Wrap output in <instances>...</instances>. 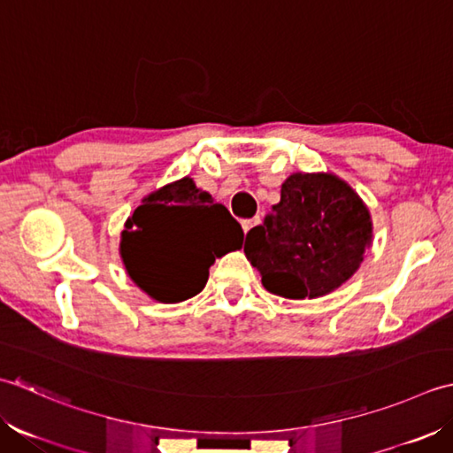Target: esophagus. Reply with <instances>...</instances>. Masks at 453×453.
Masks as SVG:
<instances>
[{
  "label": "esophagus",
  "mask_w": 453,
  "mask_h": 453,
  "mask_svg": "<svg viewBox=\"0 0 453 453\" xmlns=\"http://www.w3.org/2000/svg\"><path fill=\"white\" fill-rule=\"evenodd\" d=\"M256 225H260V217H256V219H246V220H242V228H244V233H246V234L250 233V230H252Z\"/></svg>",
  "instance_id": "1"
}]
</instances>
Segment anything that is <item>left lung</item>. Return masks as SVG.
<instances>
[{"label": "left lung", "instance_id": "left-lung-1", "mask_svg": "<svg viewBox=\"0 0 453 453\" xmlns=\"http://www.w3.org/2000/svg\"><path fill=\"white\" fill-rule=\"evenodd\" d=\"M373 238L372 215L334 173H291L244 254L264 288L285 299H317L357 272Z\"/></svg>", "mask_w": 453, "mask_h": 453}]
</instances>
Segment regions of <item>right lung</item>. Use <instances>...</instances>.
Returning <instances> with one entry per match:
<instances>
[{"label":"right lung","mask_w":453,"mask_h":453,"mask_svg":"<svg viewBox=\"0 0 453 453\" xmlns=\"http://www.w3.org/2000/svg\"><path fill=\"white\" fill-rule=\"evenodd\" d=\"M244 233L228 209L183 178L152 191L121 233L125 270L138 288L162 303L197 295L215 257L242 246Z\"/></svg>","instance_id":"obj_1"}]
</instances>
